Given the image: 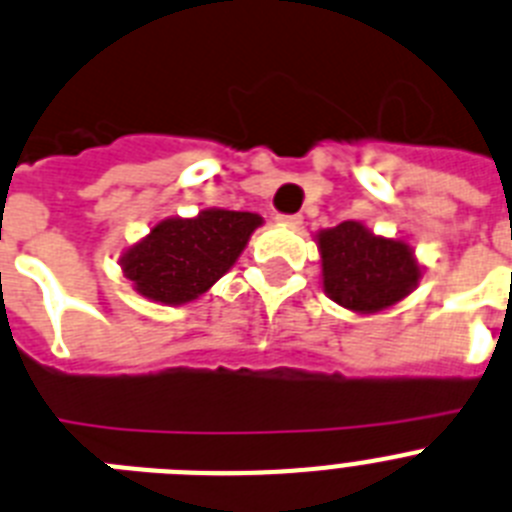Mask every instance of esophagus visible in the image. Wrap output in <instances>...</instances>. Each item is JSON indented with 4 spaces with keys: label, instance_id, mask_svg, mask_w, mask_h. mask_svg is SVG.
I'll return each instance as SVG.
<instances>
[{
    "label": "esophagus",
    "instance_id": "1",
    "mask_svg": "<svg viewBox=\"0 0 512 512\" xmlns=\"http://www.w3.org/2000/svg\"><path fill=\"white\" fill-rule=\"evenodd\" d=\"M277 222L279 225L298 227V225H303V214H277Z\"/></svg>",
    "mask_w": 512,
    "mask_h": 512
}]
</instances>
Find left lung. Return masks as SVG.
<instances>
[{
  "label": "left lung",
  "instance_id": "8db88e82",
  "mask_svg": "<svg viewBox=\"0 0 512 512\" xmlns=\"http://www.w3.org/2000/svg\"><path fill=\"white\" fill-rule=\"evenodd\" d=\"M316 238L323 290L334 303L355 313H378L399 303L422 277L414 251L404 240L373 235L362 222L347 220L321 230Z\"/></svg>",
  "mask_w": 512,
  "mask_h": 512
}]
</instances>
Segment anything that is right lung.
<instances>
[{
	"mask_svg": "<svg viewBox=\"0 0 512 512\" xmlns=\"http://www.w3.org/2000/svg\"><path fill=\"white\" fill-rule=\"evenodd\" d=\"M259 225V214L230 209H204L191 220L170 217L121 256V269L144 298L189 303L235 264Z\"/></svg>",
	"mask_w": 512,
	"mask_h": 512,
	"instance_id": "1",
	"label": "right lung"
}]
</instances>
